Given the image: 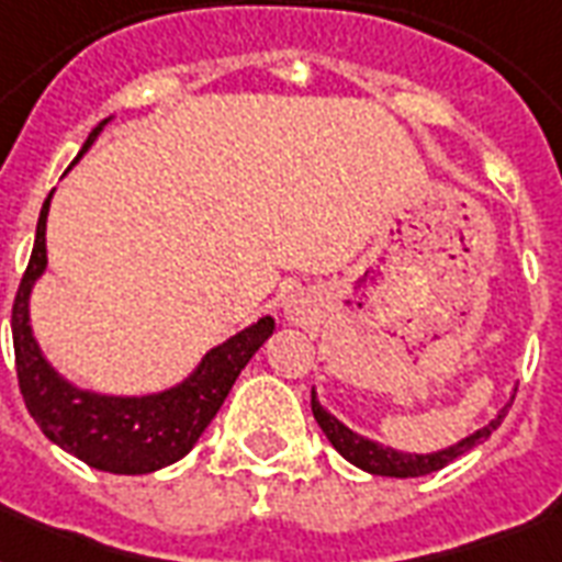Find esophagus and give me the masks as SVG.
Masks as SVG:
<instances>
[{
	"mask_svg": "<svg viewBox=\"0 0 562 562\" xmlns=\"http://www.w3.org/2000/svg\"><path fill=\"white\" fill-rule=\"evenodd\" d=\"M289 315H291V321H297V317H306V300H303V297L291 300Z\"/></svg>",
	"mask_w": 562,
	"mask_h": 562,
	"instance_id": "1",
	"label": "esophagus"
}]
</instances>
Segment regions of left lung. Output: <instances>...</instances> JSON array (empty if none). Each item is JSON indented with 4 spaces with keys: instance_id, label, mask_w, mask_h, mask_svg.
<instances>
[{
    "instance_id": "obj_1",
    "label": "left lung",
    "mask_w": 562,
    "mask_h": 562,
    "mask_svg": "<svg viewBox=\"0 0 562 562\" xmlns=\"http://www.w3.org/2000/svg\"><path fill=\"white\" fill-rule=\"evenodd\" d=\"M514 405V400L507 402L505 408L498 411L496 419H490L487 426L479 428L475 435L463 437L454 446H446V449H437V452H400V449H391V446L375 443V440H368V437L356 435L352 428H347L338 417H333L329 411L317 402L315 391H312V414H315L317 426L324 428L326 440L338 449L341 458H347L350 463H356L359 470L370 472V475H384V479H417V475H428V472L443 470L446 463L458 461L461 454H467L470 449L487 440L505 419L507 408Z\"/></svg>"
}]
</instances>
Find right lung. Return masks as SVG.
Returning a JSON list of instances; mask_svg holds the SVG:
<instances>
[{
	"label": "right lung",
	"mask_w": 562,
	"mask_h": 562,
	"mask_svg": "<svg viewBox=\"0 0 562 562\" xmlns=\"http://www.w3.org/2000/svg\"><path fill=\"white\" fill-rule=\"evenodd\" d=\"M104 125L108 119L87 136L72 166L95 143ZM48 203H52V194L40 210L34 250H31L29 268L22 273L11 312L16 379H20L25 408L52 443L75 454L92 470L113 472V475H145V472L162 470L180 461L198 443L203 428L210 426L212 417L227 400L238 373L273 335V317H259L256 324L218 347H212L194 368V373L169 391L145 393V396H110V393L83 391L78 384L66 382L46 361L29 324L31 289L40 280V273L46 271L48 262Z\"/></svg>",
	"instance_id": "1"
}]
</instances>
